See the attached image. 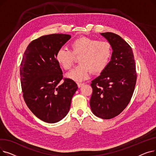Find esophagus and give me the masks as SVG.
Returning <instances> with one entry per match:
<instances>
[{
    "label": "esophagus",
    "mask_w": 156,
    "mask_h": 156,
    "mask_svg": "<svg viewBox=\"0 0 156 156\" xmlns=\"http://www.w3.org/2000/svg\"><path fill=\"white\" fill-rule=\"evenodd\" d=\"M77 85H78V87L79 88H80V87H82V86L84 85V83H77Z\"/></svg>",
    "instance_id": "esophagus-1"
}]
</instances>
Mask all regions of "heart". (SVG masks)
Listing matches in <instances>:
<instances>
[{
    "label": "heart",
    "mask_w": 156,
    "mask_h": 156,
    "mask_svg": "<svg viewBox=\"0 0 156 156\" xmlns=\"http://www.w3.org/2000/svg\"><path fill=\"white\" fill-rule=\"evenodd\" d=\"M70 47L71 51L59 48L55 54V59L63 69L68 70L75 61V56H80V64L67 74L69 78L77 82L88 79L92 71L102 72L108 66L112 53V46L108 41H98L86 37L73 40Z\"/></svg>",
    "instance_id": "b5f03b06"
}]
</instances>
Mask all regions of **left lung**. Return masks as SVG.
<instances>
[{
	"label": "left lung",
	"instance_id": "8db88e82",
	"mask_svg": "<svg viewBox=\"0 0 156 156\" xmlns=\"http://www.w3.org/2000/svg\"><path fill=\"white\" fill-rule=\"evenodd\" d=\"M112 48L111 60L101 75L92 81L90 105L97 117L109 119L123 111L133 95L136 81V66L132 47L111 32L101 34Z\"/></svg>",
	"mask_w": 156,
	"mask_h": 156
}]
</instances>
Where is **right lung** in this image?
<instances>
[{
    "label": "right lung",
    "mask_w": 156,
    "mask_h": 156,
    "mask_svg": "<svg viewBox=\"0 0 156 156\" xmlns=\"http://www.w3.org/2000/svg\"><path fill=\"white\" fill-rule=\"evenodd\" d=\"M67 34H51L33 40L24 53L20 67L24 100L42 121L54 123L68 113L78 89L73 80H62V71L55 59L57 51L71 38Z\"/></svg>",
    "instance_id": "right-lung-1"
}]
</instances>
